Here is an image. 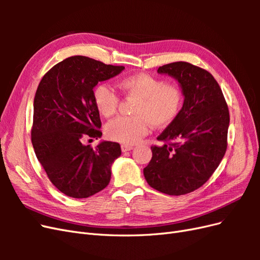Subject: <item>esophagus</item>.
Instances as JSON below:
<instances>
[{
	"mask_svg": "<svg viewBox=\"0 0 260 260\" xmlns=\"http://www.w3.org/2000/svg\"><path fill=\"white\" fill-rule=\"evenodd\" d=\"M131 149H133V146H131V145H121V151L123 153L129 152V151H131Z\"/></svg>",
	"mask_w": 260,
	"mask_h": 260,
	"instance_id": "obj_1",
	"label": "esophagus"
}]
</instances>
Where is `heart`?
<instances>
[{
    "mask_svg": "<svg viewBox=\"0 0 260 260\" xmlns=\"http://www.w3.org/2000/svg\"><path fill=\"white\" fill-rule=\"evenodd\" d=\"M124 95L137 100L132 117H118L106 124L108 139L125 145L138 143L147 135L149 124L155 128L167 127L179 116L183 105V93L179 86L167 84L159 78L148 74L124 77L119 81ZM93 101L104 117H111L120 104L115 90L105 83L93 90Z\"/></svg>",
    "mask_w": 260,
    "mask_h": 260,
    "instance_id": "1",
    "label": "heart"
}]
</instances>
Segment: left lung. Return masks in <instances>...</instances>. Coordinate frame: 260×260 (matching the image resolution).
Masks as SVG:
<instances>
[{"instance_id":"1","label":"left lung","mask_w":260,"mask_h":260,"mask_svg":"<svg viewBox=\"0 0 260 260\" xmlns=\"http://www.w3.org/2000/svg\"><path fill=\"white\" fill-rule=\"evenodd\" d=\"M178 80L183 106L174 122L152 146V159L143 169L147 183L168 195L198 190L214 174L226 151L230 115L221 89L207 70L186 61L158 68Z\"/></svg>"}]
</instances>
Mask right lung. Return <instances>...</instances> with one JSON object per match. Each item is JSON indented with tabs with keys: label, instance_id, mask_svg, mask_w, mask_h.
Returning <instances> with one entry per match:
<instances>
[{
	"label": "right lung",
	"instance_id": "obj_1",
	"mask_svg": "<svg viewBox=\"0 0 260 260\" xmlns=\"http://www.w3.org/2000/svg\"><path fill=\"white\" fill-rule=\"evenodd\" d=\"M123 69L77 55L53 66L39 83L31 142L51 182L70 198H89L111 181L120 145L103 141L93 148L83 145L82 138L102 137L94 86Z\"/></svg>",
	"mask_w": 260,
	"mask_h": 260
}]
</instances>
